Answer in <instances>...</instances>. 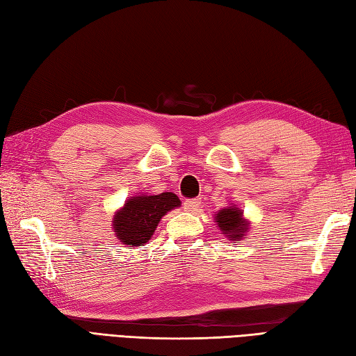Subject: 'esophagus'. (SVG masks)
Segmentation results:
<instances>
[{
    "mask_svg": "<svg viewBox=\"0 0 356 356\" xmlns=\"http://www.w3.org/2000/svg\"><path fill=\"white\" fill-rule=\"evenodd\" d=\"M200 205H201V200L200 198H195V200L184 201L183 207H184L186 211H195V210L200 209Z\"/></svg>",
    "mask_w": 356,
    "mask_h": 356,
    "instance_id": "1",
    "label": "esophagus"
}]
</instances>
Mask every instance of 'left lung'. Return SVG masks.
<instances>
[{
    "label": "left lung",
    "mask_w": 356,
    "mask_h": 356,
    "mask_svg": "<svg viewBox=\"0 0 356 356\" xmlns=\"http://www.w3.org/2000/svg\"><path fill=\"white\" fill-rule=\"evenodd\" d=\"M215 219L219 230L233 243L236 241H241L245 233L248 232V220L243 218V211L234 207V205L219 210L215 215Z\"/></svg>",
    "instance_id": "1"
}]
</instances>
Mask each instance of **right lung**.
<instances>
[{
    "instance_id": "add662e5",
    "label": "right lung",
    "mask_w": 356,
    "mask_h": 356,
    "mask_svg": "<svg viewBox=\"0 0 356 356\" xmlns=\"http://www.w3.org/2000/svg\"><path fill=\"white\" fill-rule=\"evenodd\" d=\"M179 205L178 196L172 192L132 196L114 215L113 228L117 239L128 247H143L160 219Z\"/></svg>"
}]
</instances>
